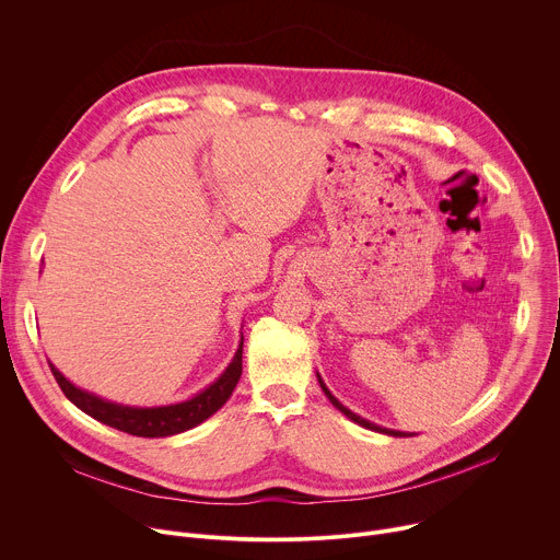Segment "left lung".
<instances>
[{"label": "left lung", "instance_id": "obj_1", "mask_svg": "<svg viewBox=\"0 0 560 560\" xmlns=\"http://www.w3.org/2000/svg\"><path fill=\"white\" fill-rule=\"evenodd\" d=\"M316 378H318V385H322V389L326 392V396L330 398V404L341 412V415H346L350 421H354L357 425H361V428H368V430H372V432H381V434H387V436H412V434H406V432H398V430H387V428H381V425H376V423H370L368 419H363V417H359V415H354L352 410H348L339 398L326 387V383H324V378H322V374L316 372Z\"/></svg>", "mask_w": 560, "mask_h": 560}]
</instances>
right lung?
I'll list each match as a JSON object with an SVG mask.
<instances>
[{
    "label": "right lung",
    "instance_id": "add662e5",
    "mask_svg": "<svg viewBox=\"0 0 560 560\" xmlns=\"http://www.w3.org/2000/svg\"><path fill=\"white\" fill-rule=\"evenodd\" d=\"M242 354H244V337L238 341V348L230 361V365L221 372V376L203 387L199 394H195L188 401L171 404V406H154V408H137V406H121L115 401H106V398L72 385L52 363L50 370L61 387V392L68 396V401L74 404L79 410L93 417L95 421L110 425L119 432L143 436V439H162L182 434L186 430L197 428L206 419H210L230 398L232 389L242 376Z\"/></svg>",
    "mask_w": 560,
    "mask_h": 560
}]
</instances>
